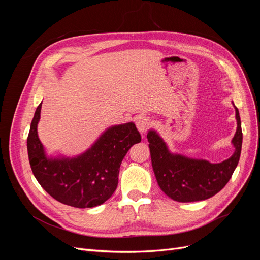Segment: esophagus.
Segmentation results:
<instances>
[{
    "label": "esophagus",
    "instance_id": "esophagus-1",
    "mask_svg": "<svg viewBox=\"0 0 260 260\" xmlns=\"http://www.w3.org/2000/svg\"><path fill=\"white\" fill-rule=\"evenodd\" d=\"M151 120L148 117L141 116L137 119V128L141 133H144L149 127H151Z\"/></svg>",
    "mask_w": 260,
    "mask_h": 260
}]
</instances>
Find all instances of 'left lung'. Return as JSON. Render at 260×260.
Returning <instances> with one entry per match:
<instances>
[{"mask_svg":"<svg viewBox=\"0 0 260 260\" xmlns=\"http://www.w3.org/2000/svg\"><path fill=\"white\" fill-rule=\"evenodd\" d=\"M234 108L238 123L232 139L234 153L218 164L171 153L158 133L148 131V146L157 183L170 199L182 203L207 200L221 191L231 179L240 160L243 140L239 109Z\"/></svg>","mask_w":260,"mask_h":260,"instance_id":"8db88e82","label":"left lung"}]
</instances>
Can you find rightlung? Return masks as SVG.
I'll list each match as a JSON object with an SVG mask.
<instances>
[{"instance_id":"add662e5","label":"right lung","mask_w":260,"mask_h":260,"mask_svg":"<svg viewBox=\"0 0 260 260\" xmlns=\"http://www.w3.org/2000/svg\"><path fill=\"white\" fill-rule=\"evenodd\" d=\"M42 103L36 109L27 139L31 170L53 199L77 208L95 207L106 202L118 185L121 161L129 148L141 142L136 124L108 128L89 149L76 157H48L38 137Z\"/></svg>"}]
</instances>
